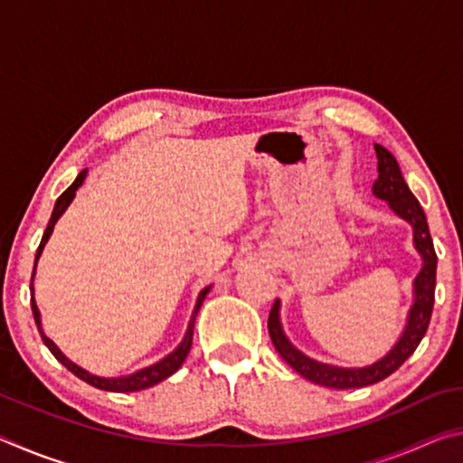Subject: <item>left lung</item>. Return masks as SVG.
<instances>
[{
	"label": "left lung",
	"mask_w": 463,
	"mask_h": 463,
	"mask_svg": "<svg viewBox=\"0 0 463 463\" xmlns=\"http://www.w3.org/2000/svg\"><path fill=\"white\" fill-rule=\"evenodd\" d=\"M375 156H378V179L372 185V192L375 198L388 202L392 213L398 218H402L411 224L412 229V245L420 255V271L412 281V304L406 315V323L401 336L392 345L386 355L375 359L373 364H367L364 367H343L333 364H323L317 359L302 354L300 349L294 347L292 341L288 339L281 326L279 310L281 302H273V308L269 312L268 328L273 347L278 354L284 357V362L298 372L302 378L318 383V386L347 390V388H364L372 386V383L388 378L394 373L406 359H409L414 349L419 347L422 336H425L430 320V312H433L435 302V278H437V255L433 249V239H430L427 216L422 213L419 200L406 185L402 171L398 167V161L394 159L388 148L382 145H373Z\"/></svg>",
	"instance_id": "obj_1"
}]
</instances>
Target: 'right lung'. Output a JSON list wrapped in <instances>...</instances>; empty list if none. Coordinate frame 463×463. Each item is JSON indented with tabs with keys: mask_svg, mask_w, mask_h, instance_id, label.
<instances>
[{
	"mask_svg": "<svg viewBox=\"0 0 463 463\" xmlns=\"http://www.w3.org/2000/svg\"><path fill=\"white\" fill-rule=\"evenodd\" d=\"M85 177H88V169H83L81 174L75 177V182H73L71 185H69L67 190L59 195L57 203H54L52 214H51V221H49V224H46V231H44V234H43L41 245H38V249H36L34 269H33V281H30V307H33V315H34V320H36L38 333H41L44 345H46V347H49L51 354H52L54 357H57L62 365L67 367L69 372L75 373L80 380L88 382L90 386H93V388H99V390H106V392H138V390L151 388V386H155V383H159V382H163V380H167L169 375H174V373L179 370V367H182V364L185 362V357H187V354H190V347H192L195 317H198L203 298H206V294L210 292V289H213V286H206V288H203L202 292L198 294V300H195V307H194V310H192L190 323H187V328H185V335H184L182 343H179L177 347H175L174 351H171V354H167L165 357L159 359V362L146 365V367H143V370H137L135 373L118 375V378H104V375H96V373H91V372L85 370V367H81V365H77L75 362H71V359H69L65 354H62V351L57 347V345H54V343L49 339V336L44 335V331H43L41 310H38L36 300H34V276H36L38 260H41V255H43V250H44V245H46V242H49V239H51V234H52V231H54V224L59 222V218H61L62 214H65V210L69 208V203L73 202L77 190H80V187L83 185Z\"/></svg>",
	"mask_w": 463,
	"mask_h": 463,
	"instance_id": "add662e5",
	"label": "right lung"
}]
</instances>
